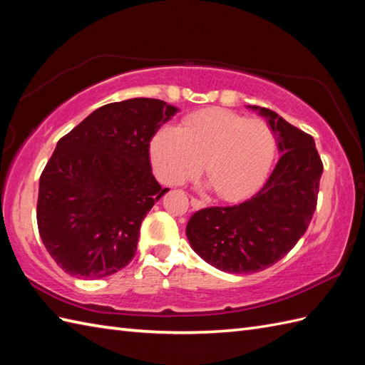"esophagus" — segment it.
Here are the masks:
<instances>
[{
    "mask_svg": "<svg viewBox=\"0 0 365 365\" xmlns=\"http://www.w3.org/2000/svg\"><path fill=\"white\" fill-rule=\"evenodd\" d=\"M190 205L193 209H203L206 206V203L203 200H198V198H190Z\"/></svg>",
    "mask_w": 365,
    "mask_h": 365,
    "instance_id": "obj_1",
    "label": "esophagus"
}]
</instances>
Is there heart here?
I'll return each instance as SVG.
<instances>
[{"mask_svg":"<svg viewBox=\"0 0 365 365\" xmlns=\"http://www.w3.org/2000/svg\"><path fill=\"white\" fill-rule=\"evenodd\" d=\"M274 156V135L261 120L226 109L185 117L181 128L162 126L150 142V160L162 182L180 185L205 172L225 200H240L264 182Z\"/></svg>","mask_w":365,"mask_h":365,"instance_id":"b5f03b06","label":"heart"}]
</instances>
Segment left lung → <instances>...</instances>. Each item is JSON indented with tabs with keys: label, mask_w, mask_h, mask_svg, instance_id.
Wrapping results in <instances>:
<instances>
[{
	"label": "left lung",
	"mask_w": 365,
	"mask_h": 365,
	"mask_svg": "<svg viewBox=\"0 0 365 365\" xmlns=\"http://www.w3.org/2000/svg\"><path fill=\"white\" fill-rule=\"evenodd\" d=\"M267 118L281 153L262 189L244 203L206 207L185 226L195 253L215 269L245 274L278 262L311 223L323 164L309 134L270 109L248 106Z\"/></svg>",
	"instance_id": "left-lung-1"
}]
</instances>
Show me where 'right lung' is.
Here are the masks:
<instances>
[{
	"label": "right lung",
	"instance_id": "add662e5",
	"mask_svg": "<svg viewBox=\"0 0 365 365\" xmlns=\"http://www.w3.org/2000/svg\"><path fill=\"white\" fill-rule=\"evenodd\" d=\"M178 110L155 98L110 103L56 145L40 176L37 226L63 272L100 279L131 262L142 220L168 192L151 173L150 142Z\"/></svg>",
	"mask_w": 365,
	"mask_h": 365
}]
</instances>
